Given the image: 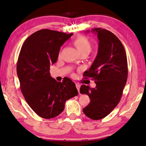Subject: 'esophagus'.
Returning a JSON list of instances; mask_svg holds the SVG:
<instances>
[{"mask_svg":"<svg viewBox=\"0 0 146 146\" xmlns=\"http://www.w3.org/2000/svg\"><path fill=\"white\" fill-rule=\"evenodd\" d=\"M76 87L77 88V90H78V91L79 92L80 91V85L78 84V83H76Z\"/></svg>","mask_w":146,"mask_h":146,"instance_id":"34e87169","label":"esophagus"}]
</instances>
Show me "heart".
<instances>
[{
  "label": "heart",
  "instance_id": "b5f03b06",
  "mask_svg": "<svg viewBox=\"0 0 146 146\" xmlns=\"http://www.w3.org/2000/svg\"><path fill=\"white\" fill-rule=\"evenodd\" d=\"M73 44L76 48L80 54L89 53L92 50V44L87 38L83 36H78L73 41Z\"/></svg>",
  "mask_w": 146,
  "mask_h": 146
}]
</instances>
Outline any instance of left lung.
Here are the masks:
<instances>
[{
    "label": "left lung",
    "instance_id": "obj_1",
    "mask_svg": "<svg viewBox=\"0 0 146 146\" xmlns=\"http://www.w3.org/2000/svg\"><path fill=\"white\" fill-rule=\"evenodd\" d=\"M92 32L97 35L98 54L83 75L85 78L94 80L96 87L83 85L80 92L88 95L90 99L83 109V113L90 119L100 120L107 116L119 103L127 80V60L122 42L112 33L99 27L93 29Z\"/></svg>",
    "mask_w": 146,
    "mask_h": 146
}]
</instances>
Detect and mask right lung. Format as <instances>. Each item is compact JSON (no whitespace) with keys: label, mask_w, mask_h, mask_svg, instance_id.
<instances>
[{"label":"right lung","mask_w":146,"mask_h":146,"mask_svg":"<svg viewBox=\"0 0 146 146\" xmlns=\"http://www.w3.org/2000/svg\"><path fill=\"white\" fill-rule=\"evenodd\" d=\"M72 35L49 29L38 31L26 39L19 55L17 73L21 92L29 107L44 119L58 116L66 101L78 95L72 80L66 78L58 82L49 73L61 46Z\"/></svg>","instance_id":"add662e5"}]
</instances>
